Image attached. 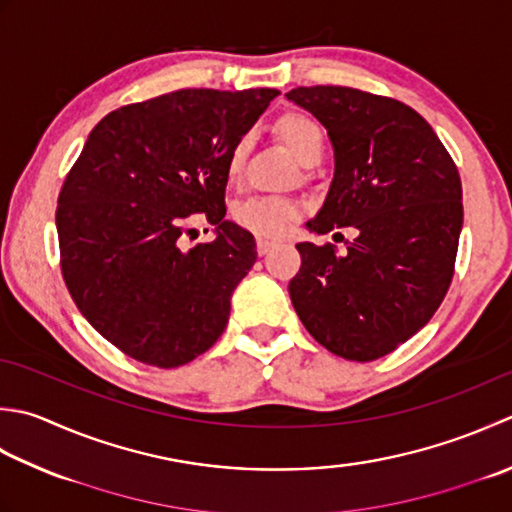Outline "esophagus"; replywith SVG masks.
I'll use <instances>...</instances> for the list:
<instances>
[{
  "label": "esophagus",
  "instance_id": "obj_1",
  "mask_svg": "<svg viewBox=\"0 0 512 512\" xmlns=\"http://www.w3.org/2000/svg\"><path fill=\"white\" fill-rule=\"evenodd\" d=\"M275 246H277V242H273V239L257 237V253H259V255H268L270 250H273Z\"/></svg>",
  "mask_w": 512,
  "mask_h": 512
}]
</instances>
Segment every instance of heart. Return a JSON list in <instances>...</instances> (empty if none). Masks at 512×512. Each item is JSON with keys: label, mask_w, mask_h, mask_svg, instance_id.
<instances>
[{"label": "heart", "mask_w": 512, "mask_h": 512, "mask_svg": "<svg viewBox=\"0 0 512 512\" xmlns=\"http://www.w3.org/2000/svg\"><path fill=\"white\" fill-rule=\"evenodd\" d=\"M273 133L279 142L290 148L299 162L310 166L317 164L324 155L326 137L324 128L315 117L299 110H288V113L279 115L273 124ZM250 150V137L242 135L237 142L230 146V153L226 159V173L230 182L242 177V170L246 166V157ZM297 204L290 202L286 197H250L244 199L242 204L235 206V219L239 226L253 230L257 235H279L282 230L297 217Z\"/></svg>", "instance_id": "1"}]
</instances>
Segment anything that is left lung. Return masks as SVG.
<instances>
[{
  "label": "left lung",
  "instance_id": "left-lung-1",
  "mask_svg": "<svg viewBox=\"0 0 512 512\" xmlns=\"http://www.w3.org/2000/svg\"><path fill=\"white\" fill-rule=\"evenodd\" d=\"M335 148V177L308 228H355L333 244H297L288 293L319 344L348 362H373L424 328L453 282L464 224L462 179L435 130L393 97L348 86H299Z\"/></svg>",
  "mask_w": 512,
  "mask_h": 512
}]
</instances>
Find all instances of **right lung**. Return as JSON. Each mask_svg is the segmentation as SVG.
<instances>
[{
	"label": "right lung",
	"mask_w": 512,
	"mask_h": 512,
	"mask_svg": "<svg viewBox=\"0 0 512 512\" xmlns=\"http://www.w3.org/2000/svg\"><path fill=\"white\" fill-rule=\"evenodd\" d=\"M275 88H184L99 122L57 199L59 264L88 324L124 355L177 368L213 346L253 268V235L226 222V159ZM190 214L213 243L178 248Z\"/></svg>",
	"instance_id": "add662e5"
}]
</instances>
